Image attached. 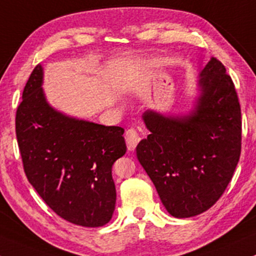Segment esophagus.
Listing matches in <instances>:
<instances>
[{
  "label": "esophagus",
  "instance_id": "esophagus-1",
  "mask_svg": "<svg viewBox=\"0 0 256 256\" xmlns=\"http://www.w3.org/2000/svg\"><path fill=\"white\" fill-rule=\"evenodd\" d=\"M124 138H126V142H127V148L129 151H133L136 150V145L139 144L140 142V134L138 133L136 129L134 128H129L127 132H126L124 134Z\"/></svg>",
  "mask_w": 256,
  "mask_h": 256
}]
</instances>
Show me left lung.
Instances as JSON below:
<instances>
[{
	"instance_id": "1",
	"label": "left lung",
	"mask_w": 256,
	"mask_h": 256,
	"mask_svg": "<svg viewBox=\"0 0 256 256\" xmlns=\"http://www.w3.org/2000/svg\"><path fill=\"white\" fill-rule=\"evenodd\" d=\"M196 110L182 118L148 111L151 132L136 156L175 218L208 210L231 182L242 148L240 105L225 66L212 58L200 72Z\"/></svg>"
}]
</instances>
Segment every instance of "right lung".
Returning a JSON list of instances; mask_svg holds the SVG:
<instances>
[{"label": "right lung", "mask_w": 256, "mask_h": 256, "mask_svg": "<svg viewBox=\"0 0 256 256\" xmlns=\"http://www.w3.org/2000/svg\"><path fill=\"white\" fill-rule=\"evenodd\" d=\"M42 66L31 72L16 108V134L28 182L60 218L84 228L112 218V164L127 151L116 126L66 117L46 102Z\"/></svg>", "instance_id": "obj_1"}]
</instances>
